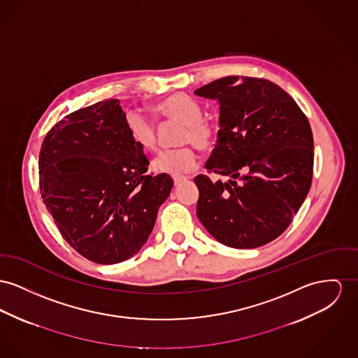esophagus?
I'll list each match as a JSON object with an SVG mask.
<instances>
[{"mask_svg": "<svg viewBox=\"0 0 358 358\" xmlns=\"http://www.w3.org/2000/svg\"><path fill=\"white\" fill-rule=\"evenodd\" d=\"M172 179H173V183H175V185H179V183H182L183 180H186L187 178H186V176H173Z\"/></svg>", "mask_w": 358, "mask_h": 358, "instance_id": "34e87169", "label": "esophagus"}]
</instances>
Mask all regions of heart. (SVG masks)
I'll return each instance as SVG.
<instances>
[{
  "instance_id": "1",
  "label": "heart",
  "mask_w": 358,
  "mask_h": 358,
  "mask_svg": "<svg viewBox=\"0 0 358 358\" xmlns=\"http://www.w3.org/2000/svg\"><path fill=\"white\" fill-rule=\"evenodd\" d=\"M156 110L171 120L183 123L179 143H194L201 150L213 146L217 136L215 124L201 118V107L186 95H172L156 106ZM124 127L133 143L143 150H152L157 145L156 126L143 113L129 110L124 114ZM153 167L173 176L190 173L196 167V155L190 145H183L160 152L153 160Z\"/></svg>"
}]
</instances>
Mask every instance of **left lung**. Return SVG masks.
<instances>
[{
	"mask_svg": "<svg viewBox=\"0 0 358 358\" xmlns=\"http://www.w3.org/2000/svg\"><path fill=\"white\" fill-rule=\"evenodd\" d=\"M195 95L217 100L220 130L198 175L196 215L206 231L232 248H257L285 232L312 183L313 137L293 97L257 77L228 76Z\"/></svg>",
	"mask_w": 358,
	"mask_h": 358,
	"instance_id": "left-lung-1",
	"label": "left lung"
}]
</instances>
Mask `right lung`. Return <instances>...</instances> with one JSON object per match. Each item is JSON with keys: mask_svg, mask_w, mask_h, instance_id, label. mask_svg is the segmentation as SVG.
Here are the masks:
<instances>
[{"mask_svg": "<svg viewBox=\"0 0 358 358\" xmlns=\"http://www.w3.org/2000/svg\"><path fill=\"white\" fill-rule=\"evenodd\" d=\"M148 167L118 99L73 111L50 129L39 153L41 194L80 255L114 264L141 250L173 186L168 173Z\"/></svg>", "mask_w": 358, "mask_h": 358, "instance_id": "1", "label": "right lung"}]
</instances>
